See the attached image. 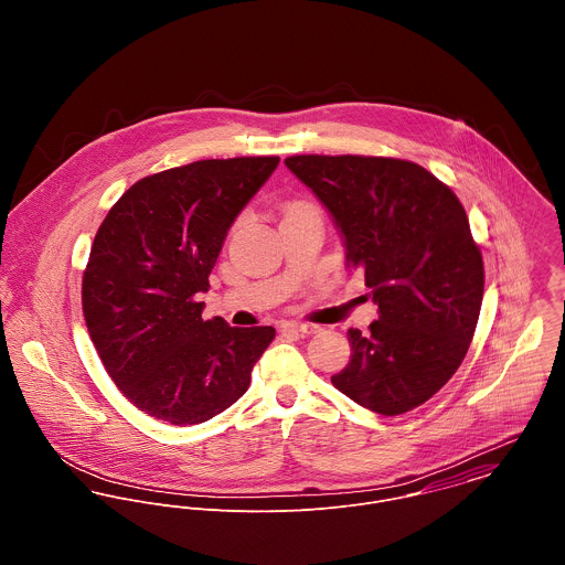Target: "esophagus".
I'll return each instance as SVG.
<instances>
[{"label": "esophagus", "instance_id": "esophagus-1", "mask_svg": "<svg viewBox=\"0 0 565 565\" xmlns=\"http://www.w3.org/2000/svg\"><path fill=\"white\" fill-rule=\"evenodd\" d=\"M282 330H294V332H302V334H313V332H318L320 330V326L318 323H307V322H285L280 326Z\"/></svg>", "mask_w": 565, "mask_h": 565}]
</instances>
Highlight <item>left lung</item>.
<instances>
[{"instance_id": "left-lung-1", "label": "left lung", "mask_w": 565, "mask_h": 565, "mask_svg": "<svg viewBox=\"0 0 565 565\" xmlns=\"http://www.w3.org/2000/svg\"><path fill=\"white\" fill-rule=\"evenodd\" d=\"M285 164L322 200L379 305L367 334L348 330L350 363L332 385L381 415L426 403L459 370L481 313L483 256L466 209L417 162L300 154Z\"/></svg>"}]
</instances>
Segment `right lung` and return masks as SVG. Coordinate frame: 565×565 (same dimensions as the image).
<instances>
[{"mask_svg": "<svg viewBox=\"0 0 565 565\" xmlns=\"http://www.w3.org/2000/svg\"><path fill=\"white\" fill-rule=\"evenodd\" d=\"M278 157L209 159L135 182L104 217L82 276L90 341L119 392L148 415L200 424L237 403L271 326L204 320L198 294L228 228Z\"/></svg>", "mask_w": 565, "mask_h": 565, "instance_id": "add662e5", "label": "right lung"}]
</instances>
